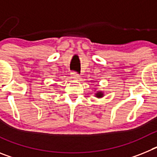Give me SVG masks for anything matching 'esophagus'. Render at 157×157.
I'll return each mask as SVG.
<instances>
[{
    "label": "esophagus",
    "mask_w": 157,
    "mask_h": 157,
    "mask_svg": "<svg viewBox=\"0 0 157 157\" xmlns=\"http://www.w3.org/2000/svg\"><path fill=\"white\" fill-rule=\"evenodd\" d=\"M71 77L73 78L74 79L78 80V79H80V78H81V76H80L78 74V73H76V72H74V73H72V74H71Z\"/></svg>",
    "instance_id": "esophagus-1"
}]
</instances>
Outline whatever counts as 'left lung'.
I'll return each instance as SVG.
<instances>
[{"label": "left lung", "mask_w": 157, "mask_h": 157, "mask_svg": "<svg viewBox=\"0 0 157 157\" xmlns=\"http://www.w3.org/2000/svg\"><path fill=\"white\" fill-rule=\"evenodd\" d=\"M95 95H96V97H97V98H102V97H103L104 94L102 92H98L97 94H95Z\"/></svg>", "instance_id": "left-lung-1"}]
</instances>
